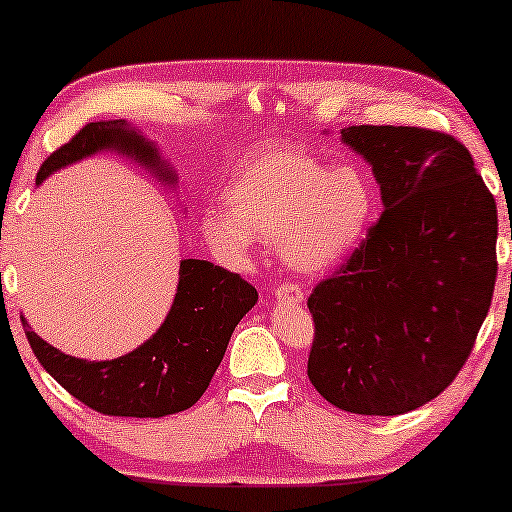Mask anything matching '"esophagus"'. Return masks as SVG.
<instances>
[{
	"instance_id": "1",
	"label": "esophagus",
	"mask_w": 512,
	"mask_h": 512,
	"mask_svg": "<svg viewBox=\"0 0 512 512\" xmlns=\"http://www.w3.org/2000/svg\"><path fill=\"white\" fill-rule=\"evenodd\" d=\"M275 296L277 300H282V303H300V300H303V291H300V286L293 282H279Z\"/></svg>"
}]
</instances>
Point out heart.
<instances>
[{
    "instance_id": "obj_1",
    "label": "heart",
    "mask_w": 512,
    "mask_h": 512,
    "mask_svg": "<svg viewBox=\"0 0 512 512\" xmlns=\"http://www.w3.org/2000/svg\"><path fill=\"white\" fill-rule=\"evenodd\" d=\"M375 212V186L359 165H326L310 153L270 151L251 160L226 191V209L205 214L214 247L244 256L254 240L279 247L305 272L352 251Z\"/></svg>"
}]
</instances>
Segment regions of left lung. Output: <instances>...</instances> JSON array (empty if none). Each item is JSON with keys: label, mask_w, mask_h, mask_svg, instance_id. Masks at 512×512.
Instances as JSON below:
<instances>
[{"label": "left lung", "mask_w": 512, "mask_h": 512, "mask_svg": "<svg viewBox=\"0 0 512 512\" xmlns=\"http://www.w3.org/2000/svg\"><path fill=\"white\" fill-rule=\"evenodd\" d=\"M384 209L307 307V377L335 408L403 415L450 387L473 352L496 284V202L447 132L352 125Z\"/></svg>", "instance_id": "left-lung-1"}]
</instances>
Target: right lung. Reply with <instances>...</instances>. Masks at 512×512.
Returning a JSON list of instances; mask_svg holds the SVG:
<instances>
[{
	"mask_svg": "<svg viewBox=\"0 0 512 512\" xmlns=\"http://www.w3.org/2000/svg\"><path fill=\"white\" fill-rule=\"evenodd\" d=\"M132 153L170 179L156 149L125 121L88 123L39 167L37 181L100 149ZM258 293L235 272L186 258L179 265L177 296L165 324L135 352L111 361H83L62 354L23 328L46 373L83 405L111 417H165L191 408L205 394L226 354L235 326L256 305Z\"/></svg>",
	"mask_w": 512,
	"mask_h": 512,
	"instance_id": "add662e5",
	"label": "right lung"
}]
</instances>
